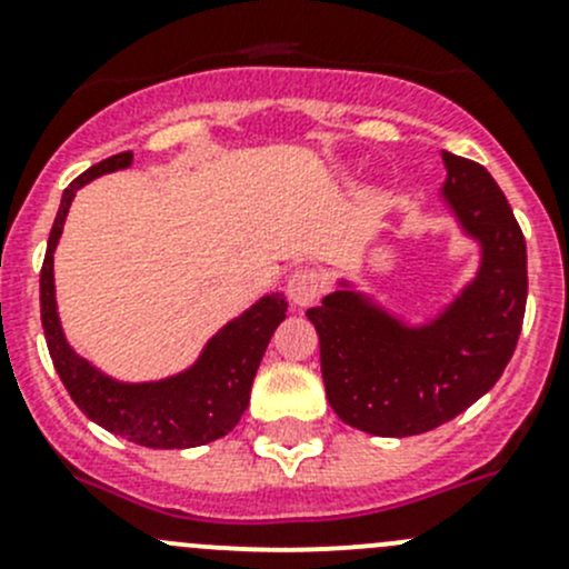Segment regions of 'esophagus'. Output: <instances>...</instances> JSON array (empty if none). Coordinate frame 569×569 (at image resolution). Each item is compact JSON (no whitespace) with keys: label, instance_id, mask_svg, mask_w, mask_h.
<instances>
[{"label":"esophagus","instance_id":"34e87169","mask_svg":"<svg viewBox=\"0 0 569 569\" xmlns=\"http://www.w3.org/2000/svg\"><path fill=\"white\" fill-rule=\"evenodd\" d=\"M321 291H325V278H321V272H317V269L311 267L291 272L289 283H286V295H289V300L295 302L297 308L311 306Z\"/></svg>","mask_w":569,"mask_h":569}]
</instances>
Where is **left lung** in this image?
I'll return each mask as SVG.
<instances>
[{
    "mask_svg": "<svg viewBox=\"0 0 569 569\" xmlns=\"http://www.w3.org/2000/svg\"><path fill=\"white\" fill-rule=\"evenodd\" d=\"M443 194L481 242V269L427 327L399 325L355 291H332L306 317L319 332L327 401L343 423L380 438L429 432L468 410L507 369L523 327L526 239L479 162L443 151Z\"/></svg>",
    "mask_w": 569,
    "mask_h": 569,
    "instance_id": "obj_1",
    "label": "left lung"
}]
</instances>
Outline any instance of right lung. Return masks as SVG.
I'll use <instances>...</instances> for the list:
<instances>
[{"instance_id": "obj_1", "label": "right lung", "mask_w": 569, "mask_h": 569, "mask_svg": "<svg viewBox=\"0 0 569 569\" xmlns=\"http://www.w3.org/2000/svg\"><path fill=\"white\" fill-rule=\"evenodd\" d=\"M131 151L114 153L104 162L93 164L82 176L73 178L62 192L57 220L51 226L46 244L43 267H40V321H43L46 347L51 363L60 375L62 386L77 401L79 410L104 427L148 449H192L222 438L239 423L250 405L252 377L261 363L274 327L286 319V297L269 295L228 321L203 349L198 363L183 375L146 386H126L96 371L88 360L79 358L66 343L54 306V263L57 239L62 233L68 206L82 183L101 173L129 168Z\"/></svg>"}]
</instances>
